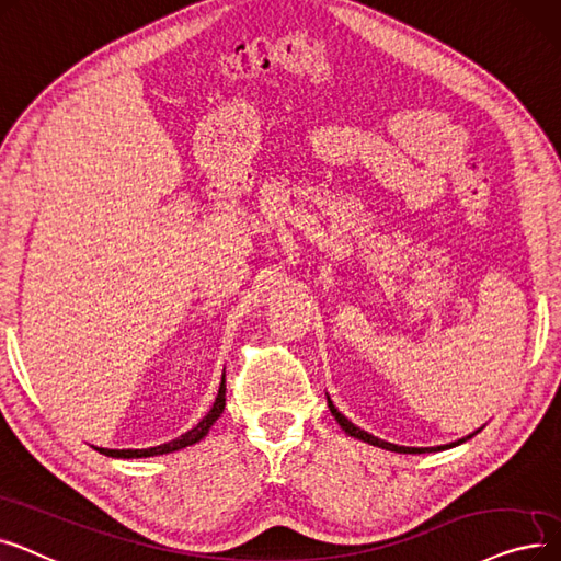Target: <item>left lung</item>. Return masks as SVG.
I'll list each match as a JSON object with an SVG mask.
<instances>
[{"label":"left lung","instance_id":"8db88e82","mask_svg":"<svg viewBox=\"0 0 561 561\" xmlns=\"http://www.w3.org/2000/svg\"><path fill=\"white\" fill-rule=\"evenodd\" d=\"M329 409H331V413H333V417L337 420V424L342 426V430L350 434V436H354V438H358V440H363V443H369V445H377V447H383V449H390V451H399V455H424V451H436V449H447V447H455V445H461V443H466L468 438H472L477 432H482V430H477L474 434H470V436H466V438H461V440H457V443H449V445H440V447H404V445H394V443H388V440H381V438H377V436H371V434H367V432H363L360 426H356L352 420H346L335 407H333V402H331V397H329Z\"/></svg>","mask_w":561,"mask_h":561}]
</instances>
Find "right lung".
<instances>
[{
	"label": "right lung",
	"instance_id": "add662e5",
	"mask_svg": "<svg viewBox=\"0 0 561 561\" xmlns=\"http://www.w3.org/2000/svg\"><path fill=\"white\" fill-rule=\"evenodd\" d=\"M226 409V375L221 379V386H219V394L215 399V404H211V409L207 411V415L194 426V430H190L186 434L178 436L175 440H169L164 445H157V447H148V449H106V447H95L100 455L104 457H114V459H141V457H157V455H169V451H175V449H182V447H190L198 440H203L209 432V426L215 424L221 413Z\"/></svg>",
	"mask_w": 561,
	"mask_h": 561
}]
</instances>
